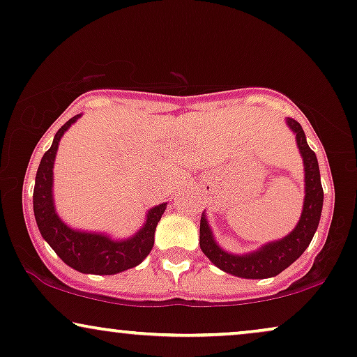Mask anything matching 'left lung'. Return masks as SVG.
<instances>
[{"instance_id": "1", "label": "left lung", "mask_w": 357, "mask_h": 357, "mask_svg": "<svg viewBox=\"0 0 357 357\" xmlns=\"http://www.w3.org/2000/svg\"><path fill=\"white\" fill-rule=\"evenodd\" d=\"M289 126L297 139L300 155L303 159L305 170V200L297 226L294 231L279 241H271L256 251L246 254H231L216 243L213 231L208 225L206 215L200 220V248L205 256L218 269L243 279H269L285 271L305 252L312 243L318 228L323 208V188L320 167L314 152L310 149L302 126L295 119L287 118Z\"/></svg>"}]
</instances>
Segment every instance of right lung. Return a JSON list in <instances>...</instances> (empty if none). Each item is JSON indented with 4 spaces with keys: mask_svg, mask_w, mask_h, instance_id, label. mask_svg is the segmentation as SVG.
I'll use <instances>...</instances> for the list:
<instances>
[{
    "mask_svg": "<svg viewBox=\"0 0 357 357\" xmlns=\"http://www.w3.org/2000/svg\"><path fill=\"white\" fill-rule=\"evenodd\" d=\"M77 114L63 124L54 136L52 146L40 159L34 185V216L40 234L67 266L82 274L113 275L132 269L141 264L154 246V233L167 203L151 208L142 228L128 239H113L105 233L73 229L59 218L54 205V162L59 142L73 123Z\"/></svg>",
    "mask_w": 357,
    "mask_h": 357,
    "instance_id": "right-lung-1",
    "label": "right lung"
}]
</instances>
